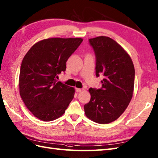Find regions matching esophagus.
I'll return each mask as SVG.
<instances>
[{"mask_svg":"<svg viewBox=\"0 0 158 158\" xmlns=\"http://www.w3.org/2000/svg\"><path fill=\"white\" fill-rule=\"evenodd\" d=\"M84 90V89H76V91L77 93H81Z\"/></svg>","mask_w":158,"mask_h":158,"instance_id":"34e87169","label":"esophagus"}]
</instances>
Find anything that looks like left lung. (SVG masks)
Segmentation results:
<instances>
[{
	"label": "left lung",
	"mask_w": 158,
	"mask_h": 158,
	"mask_svg": "<svg viewBox=\"0 0 158 158\" xmlns=\"http://www.w3.org/2000/svg\"><path fill=\"white\" fill-rule=\"evenodd\" d=\"M96 58V76L103 75L102 86L90 88L85 112L91 120L108 124L120 116L132 97L135 72L131 58L120 44L107 36L90 38Z\"/></svg>",
	"instance_id": "left-lung-1"
}]
</instances>
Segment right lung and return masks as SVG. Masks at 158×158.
Wrapping results in <instances>:
<instances>
[{
    "instance_id": "right-lung-1",
    "label": "right lung",
    "mask_w": 158,
    "mask_h": 158,
    "mask_svg": "<svg viewBox=\"0 0 158 158\" xmlns=\"http://www.w3.org/2000/svg\"><path fill=\"white\" fill-rule=\"evenodd\" d=\"M83 40L52 38L38 42L24 56L20 68V96L35 117L49 122L64 114L75 90L61 82L58 75Z\"/></svg>"
}]
</instances>
